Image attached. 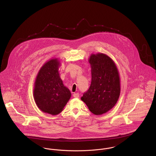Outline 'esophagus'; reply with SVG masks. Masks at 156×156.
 Segmentation results:
<instances>
[{"label":"esophagus","mask_w":156,"mask_h":156,"mask_svg":"<svg viewBox=\"0 0 156 156\" xmlns=\"http://www.w3.org/2000/svg\"><path fill=\"white\" fill-rule=\"evenodd\" d=\"M73 95L74 98H79V93H74V94H73Z\"/></svg>","instance_id":"34e87169"}]
</instances>
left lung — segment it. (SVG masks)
<instances>
[{"instance_id": "obj_1", "label": "left lung", "mask_w": 156, "mask_h": 156, "mask_svg": "<svg viewBox=\"0 0 156 156\" xmlns=\"http://www.w3.org/2000/svg\"><path fill=\"white\" fill-rule=\"evenodd\" d=\"M91 83L81 100L95 115H101L115 105L120 94L118 69L111 59L102 53L92 55Z\"/></svg>"}]
</instances>
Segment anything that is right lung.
Returning a JSON list of instances; mask_svg holds the SVG:
<instances>
[{
	"label": "right lung",
	"mask_w": 156,
	"mask_h": 156,
	"mask_svg": "<svg viewBox=\"0 0 156 156\" xmlns=\"http://www.w3.org/2000/svg\"><path fill=\"white\" fill-rule=\"evenodd\" d=\"M59 62L51 59L40 70L35 81L34 96L37 106L42 111L55 115L62 111L71 97L59 75Z\"/></svg>",
	"instance_id": "obj_1"
}]
</instances>
